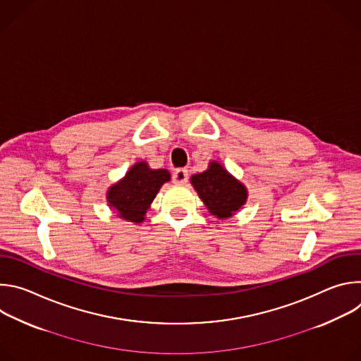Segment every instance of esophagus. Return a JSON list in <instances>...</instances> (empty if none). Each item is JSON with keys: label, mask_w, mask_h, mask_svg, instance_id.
Segmentation results:
<instances>
[{"label": "esophagus", "mask_w": 361, "mask_h": 361, "mask_svg": "<svg viewBox=\"0 0 361 361\" xmlns=\"http://www.w3.org/2000/svg\"><path fill=\"white\" fill-rule=\"evenodd\" d=\"M173 181L176 184H185L188 181V171L185 169H178L173 173Z\"/></svg>", "instance_id": "1"}]
</instances>
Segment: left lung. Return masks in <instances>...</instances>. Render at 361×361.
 <instances>
[{
  "label": "left lung",
  "mask_w": 361,
  "mask_h": 361,
  "mask_svg": "<svg viewBox=\"0 0 361 361\" xmlns=\"http://www.w3.org/2000/svg\"><path fill=\"white\" fill-rule=\"evenodd\" d=\"M191 184L209 212L219 219L231 217L245 202V187L233 178L219 163H212L209 170L191 177Z\"/></svg>",
  "instance_id": "left-lung-1"
}]
</instances>
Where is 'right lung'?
Returning <instances> with one entry per match:
<instances>
[{
  "label": "right lung",
  "mask_w": 361,
  "mask_h": 361,
  "mask_svg": "<svg viewBox=\"0 0 361 361\" xmlns=\"http://www.w3.org/2000/svg\"><path fill=\"white\" fill-rule=\"evenodd\" d=\"M170 180L167 170H151L147 163L135 164L107 194L109 202L121 219L141 223L160 187Z\"/></svg>",
  "instance_id": "add662e5"
}]
</instances>
